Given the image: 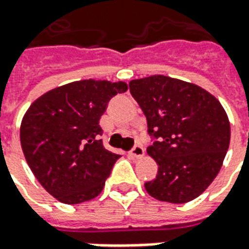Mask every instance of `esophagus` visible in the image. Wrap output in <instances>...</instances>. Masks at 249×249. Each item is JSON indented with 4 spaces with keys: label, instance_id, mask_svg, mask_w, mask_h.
Masks as SVG:
<instances>
[{
    "label": "esophagus",
    "instance_id": "obj_1",
    "mask_svg": "<svg viewBox=\"0 0 249 249\" xmlns=\"http://www.w3.org/2000/svg\"><path fill=\"white\" fill-rule=\"evenodd\" d=\"M130 155L133 157H136V159H141V157H144V155H145V149H144L142 146L137 145L132 149Z\"/></svg>",
    "mask_w": 249,
    "mask_h": 249
}]
</instances>
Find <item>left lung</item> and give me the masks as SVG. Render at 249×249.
<instances>
[{
	"label": "left lung",
	"instance_id": "1",
	"mask_svg": "<svg viewBox=\"0 0 249 249\" xmlns=\"http://www.w3.org/2000/svg\"><path fill=\"white\" fill-rule=\"evenodd\" d=\"M129 90L145 114L148 133L159 139L146 149L159 165L146 192L173 204L200 196L220 172L230 146L223 105L196 84L162 74L132 80Z\"/></svg>",
	"mask_w": 249,
	"mask_h": 249
}]
</instances>
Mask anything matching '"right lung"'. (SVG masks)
Instances as JSON below:
<instances>
[{
    "instance_id": "add662e5",
    "label": "right lung",
    "mask_w": 249,
    "mask_h": 249,
    "mask_svg": "<svg viewBox=\"0 0 249 249\" xmlns=\"http://www.w3.org/2000/svg\"><path fill=\"white\" fill-rule=\"evenodd\" d=\"M124 81L81 80L35 100L21 121L19 140L28 165L46 192L64 204L97 197L120 155L105 149L100 119Z\"/></svg>"
}]
</instances>
